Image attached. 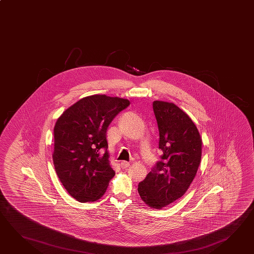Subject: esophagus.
Masks as SVG:
<instances>
[{"mask_svg":"<svg viewBox=\"0 0 254 254\" xmlns=\"http://www.w3.org/2000/svg\"><path fill=\"white\" fill-rule=\"evenodd\" d=\"M129 165H130V163L128 162V161H122V162H121V167H122L123 169H127V168H129Z\"/></svg>","mask_w":254,"mask_h":254,"instance_id":"esophagus-1","label":"esophagus"}]
</instances>
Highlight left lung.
I'll return each instance as SVG.
<instances>
[{"instance_id": "left-lung-1", "label": "left lung", "mask_w": 254, "mask_h": 254, "mask_svg": "<svg viewBox=\"0 0 254 254\" xmlns=\"http://www.w3.org/2000/svg\"><path fill=\"white\" fill-rule=\"evenodd\" d=\"M159 128V149L163 154L138 185L140 198L161 209L183 196L201 161L202 139L189 115L172 103L154 101Z\"/></svg>"}]
</instances>
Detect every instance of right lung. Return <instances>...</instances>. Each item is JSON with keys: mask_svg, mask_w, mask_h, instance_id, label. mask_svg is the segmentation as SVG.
<instances>
[{"mask_svg": "<svg viewBox=\"0 0 254 254\" xmlns=\"http://www.w3.org/2000/svg\"><path fill=\"white\" fill-rule=\"evenodd\" d=\"M129 105L127 99L91 95L70 106L56 123L52 156L56 172L68 194L81 203L102 197L115 175L110 166L106 132Z\"/></svg>", "mask_w": 254, "mask_h": 254, "instance_id": "obj_1", "label": "right lung"}]
</instances>
